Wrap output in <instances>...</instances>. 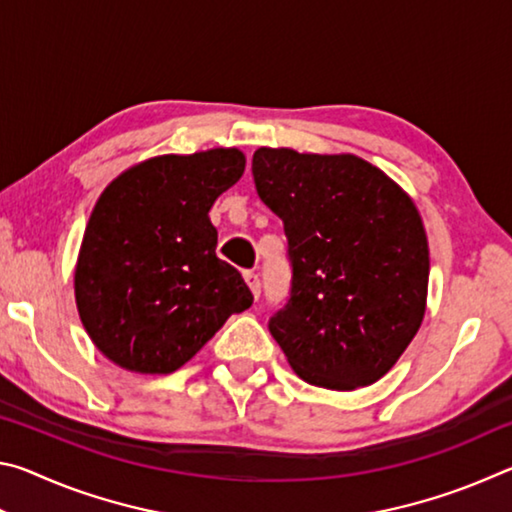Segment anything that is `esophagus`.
<instances>
[{"label": "esophagus", "instance_id": "obj_1", "mask_svg": "<svg viewBox=\"0 0 512 512\" xmlns=\"http://www.w3.org/2000/svg\"><path fill=\"white\" fill-rule=\"evenodd\" d=\"M244 280H246V284H248L250 293H253V298L257 300V298H259V291H262V284H259V277H257V273H253V271H246V273H244Z\"/></svg>", "mask_w": 512, "mask_h": 512}]
</instances>
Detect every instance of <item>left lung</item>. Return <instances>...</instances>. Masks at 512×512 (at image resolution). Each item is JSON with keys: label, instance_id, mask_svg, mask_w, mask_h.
<instances>
[{"label": "left lung", "instance_id": "8db88e82", "mask_svg": "<svg viewBox=\"0 0 512 512\" xmlns=\"http://www.w3.org/2000/svg\"><path fill=\"white\" fill-rule=\"evenodd\" d=\"M259 198L284 223L291 298L268 323L300 379L329 391L375 384L422 325L429 244L413 198L352 153L262 146Z\"/></svg>", "mask_w": 512, "mask_h": 512}]
</instances>
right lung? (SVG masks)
<instances>
[{
  "label": "right lung",
  "instance_id": "add662e5",
  "mask_svg": "<svg viewBox=\"0 0 512 512\" xmlns=\"http://www.w3.org/2000/svg\"><path fill=\"white\" fill-rule=\"evenodd\" d=\"M244 169L239 149L169 153L103 189L76 259L74 296L85 332L115 366L176 372L253 305L237 268L216 257L207 216Z\"/></svg>",
  "mask_w": 512,
  "mask_h": 512
}]
</instances>
